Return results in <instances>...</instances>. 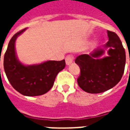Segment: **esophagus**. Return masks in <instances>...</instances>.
<instances>
[{
	"label": "esophagus",
	"mask_w": 130,
	"mask_h": 130,
	"mask_svg": "<svg viewBox=\"0 0 130 130\" xmlns=\"http://www.w3.org/2000/svg\"><path fill=\"white\" fill-rule=\"evenodd\" d=\"M74 58L73 55H71V54L68 55V56H66V58H65V62H66V64L68 65L71 64L72 62H73Z\"/></svg>",
	"instance_id": "esophagus-1"
}]
</instances>
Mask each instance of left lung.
<instances>
[{
	"mask_svg": "<svg viewBox=\"0 0 130 130\" xmlns=\"http://www.w3.org/2000/svg\"><path fill=\"white\" fill-rule=\"evenodd\" d=\"M107 32L109 41L106 46L109 47V56L98 58L104 53L102 49H100L90 55H80L75 59L80 68L77 83L87 93H103L111 89L120 82L124 73L126 61L125 48L116 33L109 30Z\"/></svg>",
	"mask_w": 130,
	"mask_h": 130,
	"instance_id": "obj_1",
	"label": "left lung"
}]
</instances>
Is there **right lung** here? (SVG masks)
Returning a JSON list of instances; mask_svg holds the SVG:
<instances>
[{"mask_svg": "<svg viewBox=\"0 0 130 130\" xmlns=\"http://www.w3.org/2000/svg\"><path fill=\"white\" fill-rule=\"evenodd\" d=\"M25 28L14 35L4 56V70L8 81L19 93L26 96H38L51 89L60 71L65 67V60H49L37 65L25 66L19 62L14 44L18 35ZM1 60V58H0Z\"/></svg>", "mask_w": 130, "mask_h": 130, "instance_id": "add662e5", "label": "right lung"}]
</instances>
